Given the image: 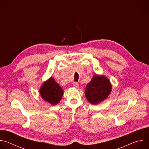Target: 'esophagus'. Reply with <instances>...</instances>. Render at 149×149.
<instances>
[{
    "label": "esophagus",
    "instance_id": "esophagus-1",
    "mask_svg": "<svg viewBox=\"0 0 149 149\" xmlns=\"http://www.w3.org/2000/svg\"><path fill=\"white\" fill-rule=\"evenodd\" d=\"M73 86H74V87H75L76 88H78L79 87V85H78V82H75L73 83Z\"/></svg>",
    "mask_w": 149,
    "mask_h": 149
}]
</instances>
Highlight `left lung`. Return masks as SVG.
<instances>
[{"label": "left lung", "mask_w": 149, "mask_h": 149, "mask_svg": "<svg viewBox=\"0 0 149 149\" xmlns=\"http://www.w3.org/2000/svg\"><path fill=\"white\" fill-rule=\"evenodd\" d=\"M112 85L109 79L103 75L95 74L85 90V95L88 101L97 105L104 101L110 94Z\"/></svg>", "instance_id": "obj_1"}]
</instances>
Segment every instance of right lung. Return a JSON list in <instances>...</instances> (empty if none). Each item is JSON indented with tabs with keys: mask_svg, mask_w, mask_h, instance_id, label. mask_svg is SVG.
Listing matches in <instances>:
<instances>
[{
	"mask_svg": "<svg viewBox=\"0 0 149 149\" xmlns=\"http://www.w3.org/2000/svg\"><path fill=\"white\" fill-rule=\"evenodd\" d=\"M39 93L44 101L55 105L61 100L63 90L53 77H50L42 84Z\"/></svg>",
	"mask_w": 149,
	"mask_h": 149,
	"instance_id": "add662e5",
	"label": "right lung"
}]
</instances>
